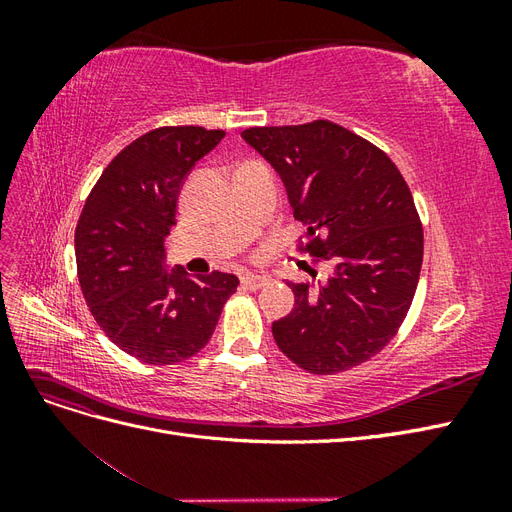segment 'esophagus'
Returning a JSON list of instances; mask_svg holds the SVG:
<instances>
[{"label": "esophagus", "mask_w": 512, "mask_h": 512, "mask_svg": "<svg viewBox=\"0 0 512 512\" xmlns=\"http://www.w3.org/2000/svg\"><path fill=\"white\" fill-rule=\"evenodd\" d=\"M269 284V277L267 275H258V273H245L241 277V286L247 290H258L262 286Z\"/></svg>", "instance_id": "34e87169"}]
</instances>
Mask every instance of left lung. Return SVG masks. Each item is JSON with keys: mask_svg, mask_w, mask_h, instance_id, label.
I'll return each mask as SVG.
<instances>
[{"mask_svg": "<svg viewBox=\"0 0 512 512\" xmlns=\"http://www.w3.org/2000/svg\"><path fill=\"white\" fill-rule=\"evenodd\" d=\"M241 136L307 224L297 247L333 262L327 282H288L294 307L273 322L275 344L318 376L369 361L395 337L421 275L423 226L408 183L382 149L327 119Z\"/></svg>", "mask_w": 512, "mask_h": 512, "instance_id": "1", "label": "left lung"}]
</instances>
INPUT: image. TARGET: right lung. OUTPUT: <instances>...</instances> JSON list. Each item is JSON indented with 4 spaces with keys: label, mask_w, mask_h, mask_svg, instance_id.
<instances>
[{
    "label": "right lung",
    "mask_w": 512,
    "mask_h": 512,
    "mask_svg": "<svg viewBox=\"0 0 512 512\" xmlns=\"http://www.w3.org/2000/svg\"><path fill=\"white\" fill-rule=\"evenodd\" d=\"M224 134L168 126L136 138L104 168L76 224V269L91 314L147 365H175L205 348L239 286L232 273L168 269L164 252L183 181Z\"/></svg>",
    "instance_id": "1"
}]
</instances>
